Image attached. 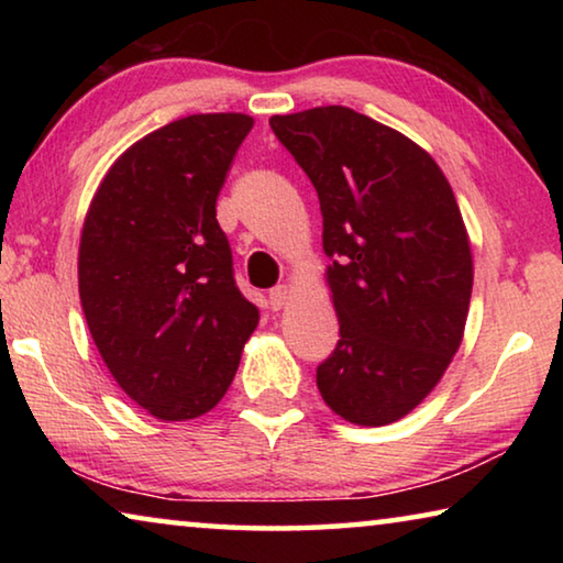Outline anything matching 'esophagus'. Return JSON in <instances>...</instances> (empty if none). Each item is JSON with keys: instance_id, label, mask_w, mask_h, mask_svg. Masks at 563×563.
Wrapping results in <instances>:
<instances>
[{"instance_id": "obj_1", "label": "esophagus", "mask_w": 563, "mask_h": 563, "mask_svg": "<svg viewBox=\"0 0 563 563\" xmlns=\"http://www.w3.org/2000/svg\"><path fill=\"white\" fill-rule=\"evenodd\" d=\"M290 295H292L290 285H275V288H273L271 295H268L271 308H273V310L285 308V305H288V300H290Z\"/></svg>"}]
</instances>
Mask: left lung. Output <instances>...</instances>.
<instances>
[{"label": "left lung", "mask_w": 563, "mask_h": 563, "mask_svg": "<svg viewBox=\"0 0 563 563\" xmlns=\"http://www.w3.org/2000/svg\"><path fill=\"white\" fill-rule=\"evenodd\" d=\"M271 129L318 190L332 261L340 340L320 395L352 424L397 422L464 338L474 263L450 180L412 139L347 107L271 117Z\"/></svg>", "instance_id": "obj_1"}]
</instances>
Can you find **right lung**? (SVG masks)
Masks as SVG:
<instances>
[{
	"mask_svg": "<svg viewBox=\"0 0 563 563\" xmlns=\"http://www.w3.org/2000/svg\"><path fill=\"white\" fill-rule=\"evenodd\" d=\"M247 113H194L139 139L91 198L79 243V298L111 377L164 422L221 402L258 308L233 280L216 201Z\"/></svg>",
	"mask_w": 563,
	"mask_h": 563,
	"instance_id": "1",
	"label": "right lung"
}]
</instances>
